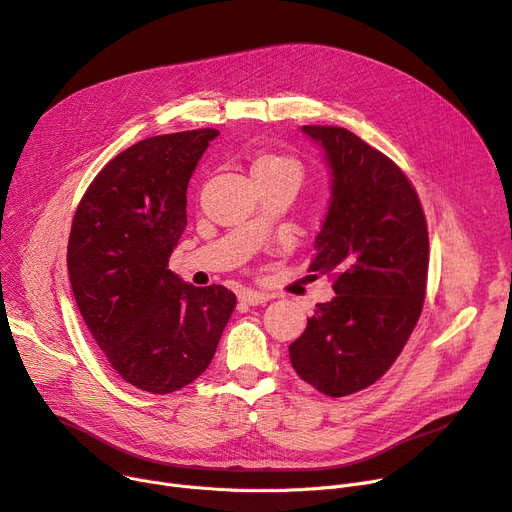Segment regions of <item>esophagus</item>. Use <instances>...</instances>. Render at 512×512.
<instances>
[{"mask_svg":"<svg viewBox=\"0 0 512 512\" xmlns=\"http://www.w3.org/2000/svg\"><path fill=\"white\" fill-rule=\"evenodd\" d=\"M238 299L245 305H263L265 301H270V294L267 292H257V290H242L238 294Z\"/></svg>","mask_w":512,"mask_h":512,"instance_id":"obj_1","label":"esophagus"}]
</instances>
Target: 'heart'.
Masks as SVG:
<instances>
[{
	"label": "heart",
	"mask_w": 512,
	"mask_h": 512,
	"mask_svg": "<svg viewBox=\"0 0 512 512\" xmlns=\"http://www.w3.org/2000/svg\"><path fill=\"white\" fill-rule=\"evenodd\" d=\"M253 174H270V172H288L299 178L301 168L297 161L292 157H284V155H274V153H261L255 157L253 166H251Z\"/></svg>",
	"instance_id": "1"
}]
</instances>
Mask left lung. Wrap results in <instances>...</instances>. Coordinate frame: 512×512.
I'll return each mask as SVG.
<instances>
[{
	"mask_svg": "<svg viewBox=\"0 0 512 512\" xmlns=\"http://www.w3.org/2000/svg\"><path fill=\"white\" fill-rule=\"evenodd\" d=\"M324 149L330 205L309 270L334 278L315 305L290 363L328 396L359 392L392 367L423 309L429 238L409 178L378 149L338 126H303Z\"/></svg>",
	"mask_w": 512,
	"mask_h": 512,
	"instance_id": "left-lung-1",
	"label": "left lung"
}]
</instances>
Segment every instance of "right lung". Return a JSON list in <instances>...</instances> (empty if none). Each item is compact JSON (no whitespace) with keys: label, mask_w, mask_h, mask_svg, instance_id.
Segmentation results:
<instances>
[{"label":"right lung","mask_w":512,"mask_h":512,"mask_svg":"<svg viewBox=\"0 0 512 512\" xmlns=\"http://www.w3.org/2000/svg\"><path fill=\"white\" fill-rule=\"evenodd\" d=\"M218 130L161 134L118 153L80 201L68 276L80 315L120 378L170 394L209 367L236 307L226 286L168 270L186 228V188Z\"/></svg>","instance_id":"obj_1"}]
</instances>
